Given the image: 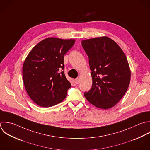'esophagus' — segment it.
<instances>
[{"mask_svg":"<svg viewBox=\"0 0 150 150\" xmlns=\"http://www.w3.org/2000/svg\"><path fill=\"white\" fill-rule=\"evenodd\" d=\"M75 83H76V84L79 83V78H76V79H75Z\"/></svg>","mask_w":150,"mask_h":150,"instance_id":"obj_1","label":"esophagus"}]
</instances>
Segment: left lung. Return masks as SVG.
Returning a JSON list of instances; mask_svg holds the SVG:
<instances>
[{
    "label": "left lung",
    "instance_id": "1",
    "mask_svg": "<svg viewBox=\"0 0 150 150\" xmlns=\"http://www.w3.org/2000/svg\"><path fill=\"white\" fill-rule=\"evenodd\" d=\"M89 58L92 86L84 95L95 106L108 109L123 98L130 85L131 71L119 45L107 37L82 41Z\"/></svg>",
    "mask_w": 150,
    "mask_h": 150
}]
</instances>
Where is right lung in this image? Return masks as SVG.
<instances>
[{
	"mask_svg": "<svg viewBox=\"0 0 150 150\" xmlns=\"http://www.w3.org/2000/svg\"><path fill=\"white\" fill-rule=\"evenodd\" d=\"M74 39L48 37L34 46L23 66L26 92L37 105L48 108L65 99L71 85L64 71V55L75 44Z\"/></svg>",
	"mask_w": 150,
	"mask_h": 150,
	"instance_id": "1",
	"label": "right lung"
}]
</instances>
